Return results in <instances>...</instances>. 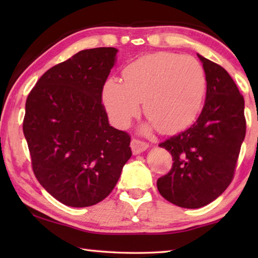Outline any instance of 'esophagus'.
Here are the masks:
<instances>
[{
	"label": "esophagus",
	"mask_w": 258,
	"mask_h": 258,
	"mask_svg": "<svg viewBox=\"0 0 258 258\" xmlns=\"http://www.w3.org/2000/svg\"><path fill=\"white\" fill-rule=\"evenodd\" d=\"M148 148H149V145H148V143H146V142L140 141V140L133 139L132 141H131V149H132L133 155L141 154V152L146 151Z\"/></svg>",
	"instance_id": "34e87169"
}]
</instances>
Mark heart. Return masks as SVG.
Listing matches in <instances>:
<instances>
[{
  "mask_svg": "<svg viewBox=\"0 0 258 258\" xmlns=\"http://www.w3.org/2000/svg\"><path fill=\"white\" fill-rule=\"evenodd\" d=\"M206 93V76L197 59L173 52H156L132 61L123 82L108 78L102 102L109 119L125 127L143 110L161 133L185 128L197 118Z\"/></svg>",
  "mask_w": 258,
  "mask_h": 258,
  "instance_id": "heart-1",
  "label": "heart"
}]
</instances>
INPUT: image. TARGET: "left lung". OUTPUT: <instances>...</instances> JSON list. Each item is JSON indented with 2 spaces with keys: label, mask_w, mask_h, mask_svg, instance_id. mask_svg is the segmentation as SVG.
<instances>
[{
  "label": "left lung",
  "mask_w": 258,
  "mask_h": 258,
  "mask_svg": "<svg viewBox=\"0 0 258 258\" xmlns=\"http://www.w3.org/2000/svg\"><path fill=\"white\" fill-rule=\"evenodd\" d=\"M207 91L198 119L159 147L173 157L168 174L157 180L159 194L183 208L206 206L232 181L246 135L244 100L223 67L197 53Z\"/></svg>",
  "instance_id": "8db88e82"
}]
</instances>
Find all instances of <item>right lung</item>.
<instances>
[{"label": "right lung", "instance_id": "obj_1", "mask_svg": "<svg viewBox=\"0 0 258 258\" xmlns=\"http://www.w3.org/2000/svg\"><path fill=\"white\" fill-rule=\"evenodd\" d=\"M117 52L80 51L43 74L26 101L23 130L35 176L66 206L108 197L132 156L130 135L110 126L102 104Z\"/></svg>", "mask_w": 258, "mask_h": 258}]
</instances>
